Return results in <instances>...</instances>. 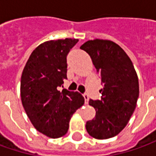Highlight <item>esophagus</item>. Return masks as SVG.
Listing matches in <instances>:
<instances>
[{
  "mask_svg": "<svg viewBox=\"0 0 156 156\" xmlns=\"http://www.w3.org/2000/svg\"><path fill=\"white\" fill-rule=\"evenodd\" d=\"M83 97H84V100H85V104H87V103H88V101H89L88 95H87V94H83Z\"/></svg>",
  "mask_w": 156,
  "mask_h": 156,
  "instance_id": "1",
  "label": "esophagus"
}]
</instances>
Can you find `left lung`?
<instances>
[{
  "mask_svg": "<svg viewBox=\"0 0 156 156\" xmlns=\"http://www.w3.org/2000/svg\"><path fill=\"white\" fill-rule=\"evenodd\" d=\"M91 57L104 87L101 99L89 100L95 117L86 123L89 135L105 140L117 135L129 122L139 97V81L129 55L115 42L94 39L81 46Z\"/></svg>",
  "mask_w": 156,
  "mask_h": 156,
  "instance_id": "1",
  "label": "left lung"
}]
</instances>
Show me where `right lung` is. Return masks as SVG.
Segmentation results:
<instances>
[{"mask_svg": "<svg viewBox=\"0 0 156 156\" xmlns=\"http://www.w3.org/2000/svg\"><path fill=\"white\" fill-rule=\"evenodd\" d=\"M78 41L66 38L40 44L22 71V106L36 130L49 138L66 135L71 117L84 104L80 93L57 89L67 79V55Z\"/></svg>", "mask_w": 156, "mask_h": 156, "instance_id": "add662e5", "label": "right lung"}]
</instances>
